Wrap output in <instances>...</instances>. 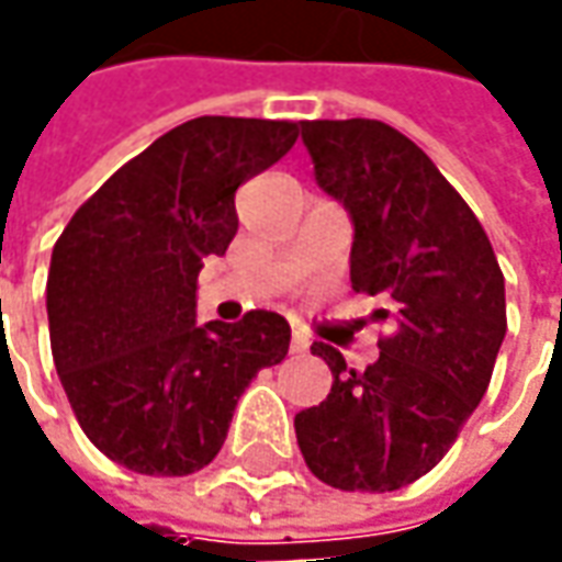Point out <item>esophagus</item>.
<instances>
[{
	"label": "esophagus",
	"mask_w": 562,
	"mask_h": 562,
	"mask_svg": "<svg viewBox=\"0 0 562 562\" xmlns=\"http://www.w3.org/2000/svg\"><path fill=\"white\" fill-rule=\"evenodd\" d=\"M307 348H311V341L295 333V336H292V345H289V351H292V355H304Z\"/></svg>",
	"instance_id": "1"
}]
</instances>
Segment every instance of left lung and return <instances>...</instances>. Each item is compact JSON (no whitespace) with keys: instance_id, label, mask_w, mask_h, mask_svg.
I'll use <instances>...</instances> for the list:
<instances>
[{"instance_id":"1","label":"left lung","mask_w":562,"mask_h":562,"mask_svg":"<svg viewBox=\"0 0 562 562\" xmlns=\"http://www.w3.org/2000/svg\"><path fill=\"white\" fill-rule=\"evenodd\" d=\"M301 139L317 186L355 226L351 289L382 299L392 336L376 363L333 370L317 407L295 414L304 463L341 492H395L436 467L492 382L507 336L504 273L470 204L429 155L395 126L304 121Z\"/></svg>"}]
</instances>
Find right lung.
<instances>
[{"label":"right lung","mask_w":562,"mask_h":562,"mask_svg":"<svg viewBox=\"0 0 562 562\" xmlns=\"http://www.w3.org/2000/svg\"><path fill=\"white\" fill-rule=\"evenodd\" d=\"M295 139L289 121H186L121 167L52 248L55 370L89 441L133 473L207 467L245 385L289 351L273 311L195 323V280L239 229L236 189Z\"/></svg>","instance_id":"right-lung-1"}]
</instances>
